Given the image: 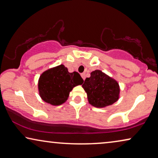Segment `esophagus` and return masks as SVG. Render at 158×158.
<instances>
[{
	"instance_id": "34e87169",
	"label": "esophagus",
	"mask_w": 158,
	"mask_h": 158,
	"mask_svg": "<svg viewBox=\"0 0 158 158\" xmlns=\"http://www.w3.org/2000/svg\"><path fill=\"white\" fill-rule=\"evenodd\" d=\"M81 77H83V80H85V73H81Z\"/></svg>"
}]
</instances>
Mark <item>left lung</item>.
I'll return each instance as SVG.
<instances>
[{"label": "left lung", "instance_id": "obj_1", "mask_svg": "<svg viewBox=\"0 0 158 158\" xmlns=\"http://www.w3.org/2000/svg\"><path fill=\"white\" fill-rule=\"evenodd\" d=\"M83 88L88 95L89 102L95 107H106L118 100V83L100 70L91 73L90 77L85 80Z\"/></svg>", "mask_w": 158, "mask_h": 158}]
</instances>
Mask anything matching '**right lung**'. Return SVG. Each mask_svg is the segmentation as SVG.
I'll return each instance as SVG.
<instances>
[{
	"mask_svg": "<svg viewBox=\"0 0 158 158\" xmlns=\"http://www.w3.org/2000/svg\"><path fill=\"white\" fill-rule=\"evenodd\" d=\"M83 80L78 73H69L63 65L50 69L40 75L38 89L40 97L48 103L58 106L68 99L75 86L81 85Z\"/></svg>",
	"mask_w": 158,
	"mask_h": 158,
	"instance_id": "1",
	"label": "right lung"
}]
</instances>
